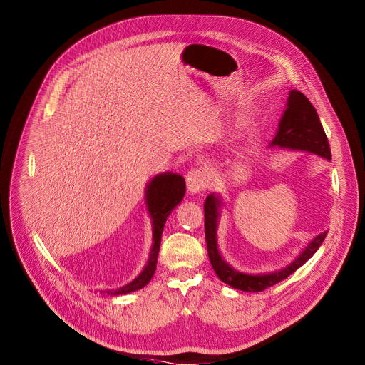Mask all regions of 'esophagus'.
I'll return each mask as SVG.
<instances>
[{
  "label": "esophagus",
  "mask_w": 365,
  "mask_h": 365,
  "mask_svg": "<svg viewBox=\"0 0 365 365\" xmlns=\"http://www.w3.org/2000/svg\"><path fill=\"white\" fill-rule=\"evenodd\" d=\"M190 192H203L209 187V174L205 168H192L185 177Z\"/></svg>",
  "instance_id": "1"
}]
</instances>
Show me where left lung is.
Wrapping results in <instances>:
<instances>
[{
	"label": "left lung",
	"instance_id": "obj_1",
	"mask_svg": "<svg viewBox=\"0 0 365 365\" xmlns=\"http://www.w3.org/2000/svg\"><path fill=\"white\" fill-rule=\"evenodd\" d=\"M271 145L286 147L293 150H305V152L315 153L321 158L331 159V152L327 135L319 122L315 107L301 91L292 90L287 98V109L278 125V131ZM221 202L217 196H207L205 202V237L207 246V255L220 280L230 284L234 289L243 292H264L265 289L283 282L297 268H301L311 256L319 249L324 242L327 231L318 234L308 245V247L299 255L289 267L282 271H275L264 275H249L232 269L222 258L217 245V221L218 209Z\"/></svg>",
	"mask_w": 365,
	"mask_h": 365
}]
</instances>
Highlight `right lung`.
Returning <instances> with one entry per match:
<instances>
[{"label":"right lung","instance_id":"right-lung-1","mask_svg":"<svg viewBox=\"0 0 365 365\" xmlns=\"http://www.w3.org/2000/svg\"><path fill=\"white\" fill-rule=\"evenodd\" d=\"M185 195V181L181 175L177 174H162L155 177L150 181L147 191H145V203L148 207L150 215L153 220V247L150 252L148 262L144 268V271L135 278V280L125 287L112 292L109 290L107 293L110 294H125L130 292H135L143 289L150 280L156 271L158 264V255L160 247V239H162V231L166 222V218L173 209L182 200Z\"/></svg>","mask_w":365,"mask_h":365}]
</instances>
